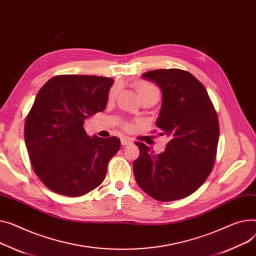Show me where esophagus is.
Returning a JSON list of instances; mask_svg holds the SVG:
<instances>
[{"label": "esophagus", "instance_id": "1", "mask_svg": "<svg viewBox=\"0 0 256 256\" xmlns=\"http://www.w3.org/2000/svg\"><path fill=\"white\" fill-rule=\"evenodd\" d=\"M132 142V140H130L128 138H122V145H124V146H128V145H130Z\"/></svg>", "mask_w": 256, "mask_h": 256}]
</instances>
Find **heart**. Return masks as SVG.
Wrapping results in <instances>:
<instances>
[{
	"instance_id": "heart-1",
	"label": "heart",
	"mask_w": 256,
	"mask_h": 256,
	"mask_svg": "<svg viewBox=\"0 0 256 256\" xmlns=\"http://www.w3.org/2000/svg\"><path fill=\"white\" fill-rule=\"evenodd\" d=\"M136 90H137V92L140 96V98H156L158 100L160 96V90L158 88L153 85L150 82L147 81H140L137 84H136ZM118 92V86L117 85H114V86L111 88L110 90V94L109 98H114L117 94Z\"/></svg>"
}]
</instances>
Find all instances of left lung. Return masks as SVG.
Returning a JSON list of instances; mask_svg holds the SVG:
<instances>
[{
  "mask_svg": "<svg viewBox=\"0 0 256 256\" xmlns=\"http://www.w3.org/2000/svg\"><path fill=\"white\" fill-rule=\"evenodd\" d=\"M142 78L162 92L156 126L171 140L160 154L136 143L140 156L132 164L134 175L151 198L177 200L194 194L212 171L219 138L217 113L206 88L188 72L160 69Z\"/></svg>",
  "mask_w": 256,
  "mask_h": 256,
  "instance_id": "8db88e82",
  "label": "left lung"
}]
</instances>
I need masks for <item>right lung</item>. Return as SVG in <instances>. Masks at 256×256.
<instances>
[{
	"instance_id": "obj_1",
	"label": "right lung",
	"mask_w": 256,
	"mask_h": 256,
	"mask_svg": "<svg viewBox=\"0 0 256 256\" xmlns=\"http://www.w3.org/2000/svg\"><path fill=\"white\" fill-rule=\"evenodd\" d=\"M114 80L88 75L49 79L26 119L24 141L34 171L52 192L81 196L104 181L120 148L116 137H90L84 120L104 111Z\"/></svg>"
}]
</instances>
